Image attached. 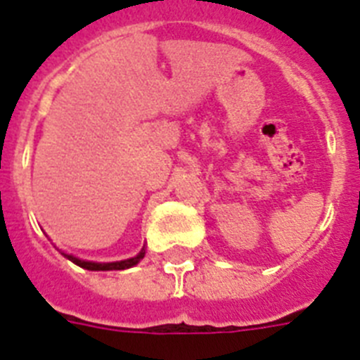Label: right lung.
I'll return each instance as SVG.
<instances>
[{
	"label": "right lung",
	"mask_w": 360,
	"mask_h": 360,
	"mask_svg": "<svg viewBox=\"0 0 360 360\" xmlns=\"http://www.w3.org/2000/svg\"><path fill=\"white\" fill-rule=\"evenodd\" d=\"M61 254L66 257V259H70L72 263H75V265L86 270H124V269H131V266H135L136 263L141 262L142 257L146 256V245L142 247V250L136 254V256L128 257V259H120V262H110V263H97V262H88V259H79V257L72 256V254H66L65 250H61Z\"/></svg>",
	"instance_id": "right-lung-1"
}]
</instances>
